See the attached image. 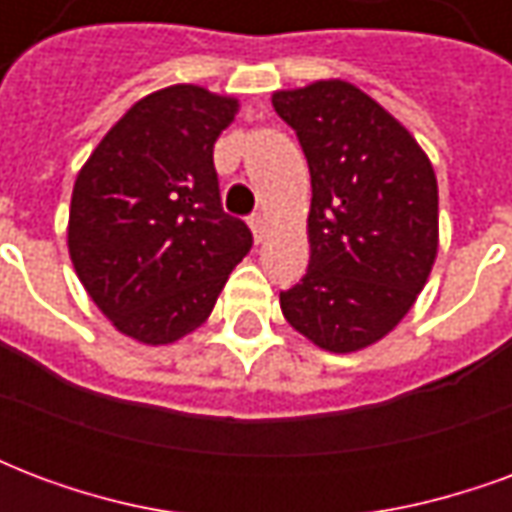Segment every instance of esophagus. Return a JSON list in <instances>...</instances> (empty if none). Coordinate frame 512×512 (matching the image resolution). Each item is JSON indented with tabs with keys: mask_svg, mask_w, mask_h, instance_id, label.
<instances>
[{
	"mask_svg": "<svg viewBox=\"0 0 512 512\" xmlns=\"http://www.w3.org/2000/svg\"><path fill=\"white\" fill-rule=\"evenodd\" d=\"M249 227H252V235H255L257 244H263V238H266V233H268L266 216H260V213H257V216H252V219H249Z\"/></svg>",
	"mask_w": 512,
	"mask_h": 512,
	"instance_id": "esophagus-1",
	"label": "esophagus"
}]
</instances>
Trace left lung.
<instances>
[{"label": "left lung", "mask_w": 512, "mask_h": 512, "mask_svg": "<svg viewBox=\"0 0 512 512\" xmlns=\"http://www.w3.org/2000/svg\"><path fill=\"white\" fill-rule=\"evenodd\" d=\"M310 164V268L279 293L285 321L329 354L384 340L439 255V186L397 117L345 79L271 95Z\"/></svg>", "instance_id": "8db88e82"}]
</instances>
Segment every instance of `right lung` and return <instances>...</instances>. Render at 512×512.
Listing matches in <instances>:
<instances>
[{
    "label": "right lung",
    "instance_id": "obj_1",
    "mask_svg": "<svg viewBox=\"0 0 512 512\" xmlns=\"http://www.w3.org/2000/svg\"><path fill=\"white\" fill-rule=\"evenodd\" d=\"M238 98L172 84L139 98L76 175L68 255L117 332L169 345L200 329L252 233L222 211L213 145Z\"/></svg>",
    "mask_w": 512,
    "mask_h": 512
}]
</instances>
